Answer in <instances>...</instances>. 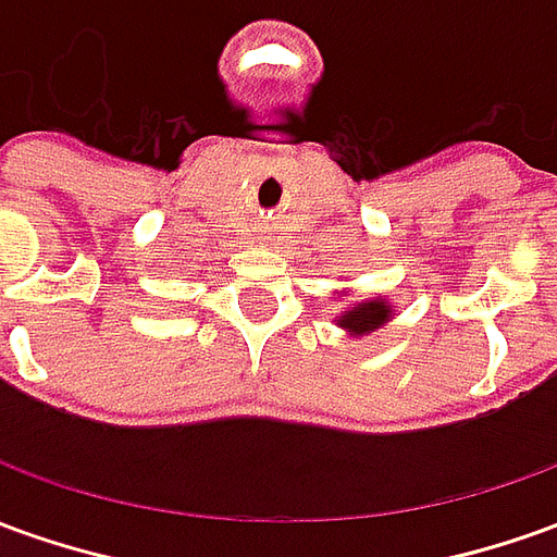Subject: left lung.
<instances>
[{
    "instance_id": "left-lung-1",
    "label": "left lung",
    "mask_w": 557,
    "mask_h": 557,
    "mask_svg": "<svg viewBox=\"0 0 557 557\" xmlns=\"http://www.w3.org/2000/svg\"><path fill=\"white\" fill-rule=\"evenodd\" d=\"M392 317H395V307L386 295H373V298H361L356 305L344 307L341 317L334 319V325L344 329L349 337H364V334L383 329Z\"/></svg>"
}]
</instances>
